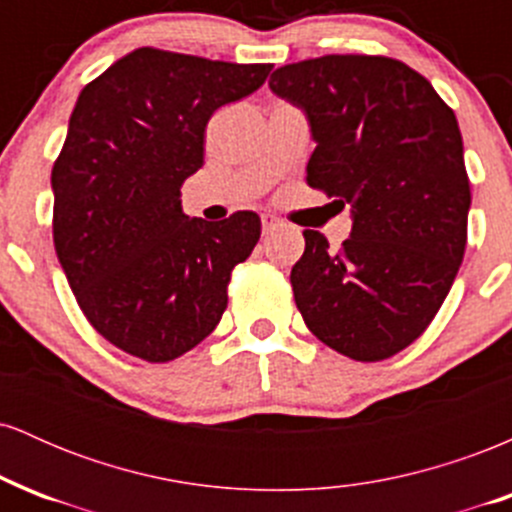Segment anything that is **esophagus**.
I'll list each match as a JSON object with an SVG mask.
<instances>
[{
  "instance_id": "esophagus-1",
  "label": "esophagus",
  "mask_w": 512,
  "mask_h": 512,
  "mask_svg": "<svg viewBox=\"0 0 512 512\" xmlns=\"http://www.w3.org/2000/svg\"><path fill=\"white\" fill-rule=\"evenodd\" d=\"M276 226H279V221H276L274 216H262V233H264V236H267V233H272Z\"/></svg>"
}]
</instances>
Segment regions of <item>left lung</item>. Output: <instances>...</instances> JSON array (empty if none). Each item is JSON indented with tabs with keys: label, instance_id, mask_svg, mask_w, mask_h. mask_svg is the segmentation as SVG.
Instances as JSON below:
<instances>
[{
	"label": "left lung",
	"instance_id": "left-lung-1",
	"mask_svg": "<svg viewBox=\"0 0 512 512\" xmlns=\"http://www.w3.org/2000/svg\"><path fill=\"white\" fill-rule=\"evenodd\" d=\"M308 117V185L351 207L342 250L305 231L291 286L305 325L354 361H383L431 325L467 245L472 195L457 117L404 62L327 55L279 67Z\"/></svg>",
	"mask_w": 512,
	"mask_h": 512
}]
</instances>
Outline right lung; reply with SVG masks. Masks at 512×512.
I'll use <instances>...</instances> for the list:
<instances>
[{
	"label": "right lung",
	"instance_id": "add662e5",
	"mask_svg": "<svg viewBox=\"0 0 512 512\" xmlns=\"http://www.w3.org/2000/svg\"><path fill=\"white\" fill-rule=\"evenodd\" d=\"M269 72L139 48L79 93L52 168V236L76 303L117 349L166 363L219 325L260 216L190 219L180 187L202 168L209 117Z\"/></svg>",
	"mask_w": 512,
	"mask_h": 512
}]
</instances>
